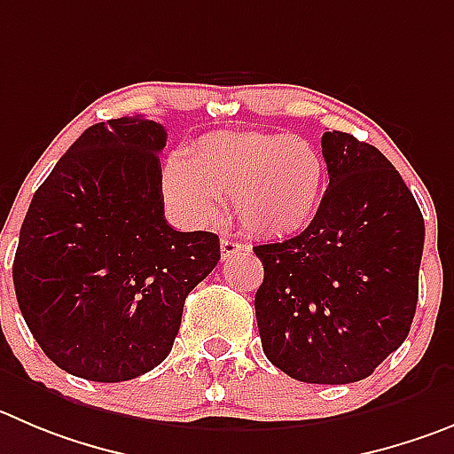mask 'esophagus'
<instances>
[{"label":"esophagus","mask_w":454,"mask_h":454,"mask_svg":"<svg viewBox=\"0 0 454 454\" xmlns=\"http://www.w3.org/2000/svg\"><path fill=\"white\" fill-rule=\"evenodd\" d=\"M219 248H222L223 260H228V257H232L235 253L244 251V248H247V244H239V241H232V239H228V237H222V239H219Z\"/></svg>","instance_id":"esophagus-1"}]
</instances>
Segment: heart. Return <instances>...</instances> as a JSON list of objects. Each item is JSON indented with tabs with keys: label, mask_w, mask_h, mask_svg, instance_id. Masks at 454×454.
<instances>
[{
	"label": "heart",
	"mask_w": 454,
	"mask_h": 454,
	"mask_svg": "<svg viewBox=\"0 0 454 454\" xmlns=\"http://www.w3.org/2000/svg\"><path fill=\"white\" fill-rule=\"evenodd\" d=\"M327 168L309 141L264 131H215L185 156L163 165V194L172 213L190 226L215 217L219 197L237 222L260 237H285L307 226L323 201Z\"/></svg>",
	"instance_id": "obj_1"
}]
</instances>
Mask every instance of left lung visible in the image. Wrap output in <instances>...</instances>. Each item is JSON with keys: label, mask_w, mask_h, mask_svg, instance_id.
<instances>
[{"label": "left lung", "mask_w": 454, "mask_h": 454, "mask_svg": "<svg viewBox=\"0 0 454 454\" xmlns=\"http://www.w3.org/2000/svg\"><path fill=\"white\" fill-rule=\"evenodd\" d=\"M329 188L300 235L255 247L262 349L302 383L363 380L399 349L419 300L423 215L370 143L325 131Z\"/></svg>", "instance_id": "obj_1"}]
</instances>
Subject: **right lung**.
I'll use <instances>...</instances> for the list:
<instances>
[{
    "label": "right lung",
    "instance_id": "1",
    "mask_svg": "<svg viewBox=\"0 0 454 454\" xmlns=\"http://www.w3.org/2000/svg\"><path fill=\"white\" fill-rule=\"evenodd\" d=\"M143 116L96 122L33 194L12 262L20 311L60 370L98 383L168 358L190 291L217 266L215 232L165 222L159 152Z\"/></svg>",
    "mask_w": 454,
    "mask_h": 454
}]
</instances>
